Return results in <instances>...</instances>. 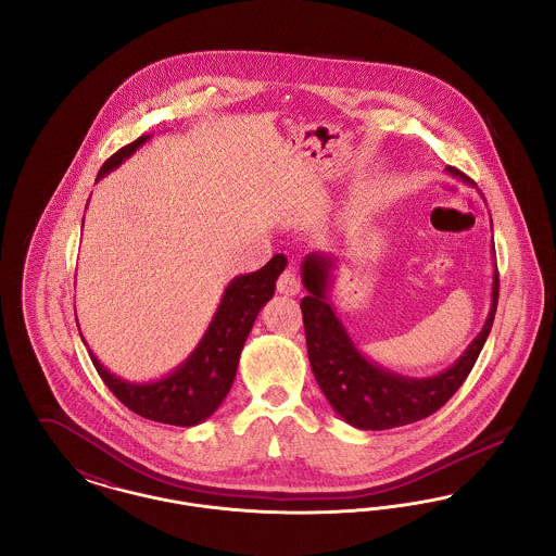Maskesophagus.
Instances as JSON below:
<instances>
[{"label": "esophagus", "instance_id": "34e87169", "mask_svg": "<svg viewBox=\"0 0 556 556\" xmlns=\"http://www.w3.org/2000/svg\"><path fill=\"white\" fill-rule=\"evenodd\" d=\"M277 291L286 295H295L300 291V279L295 277L293 268H286L277 279Z\"/></svg>", "mask_w": 556, "mask_h": 556}]
</instances>
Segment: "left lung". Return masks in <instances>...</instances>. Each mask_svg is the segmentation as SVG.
<instances>
[{
	"mask_svg": "<svg viewBox=\"0 0 556 556\" xmlns=\"http://www.w3.org/2000/svg\"><path fill=\"white\" fill-rule=\"evenodd\" d=\"M331 268L329 256L308 254L304 258L302 281L308 295L302 298L300 308L308 361L333 410L345 424L370 431L415 424L440 410L463 386L490 336L498 306V270H494L492 306L479 336L452 367L417 379L383 369L358 352L327 298Z\"/></svg>",
	"mask_w": 556,
	"mask_h": 556,
	"instance_id": "left-lung-1",
	"label": "left lung"
}]
</instances>
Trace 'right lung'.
<instances>
[{
	"instance_id": "add662e5",
	"label": "right lung",
	"mask_w": 556,
	"mask_h": 556,
	"mask_svg": "<svg viewBox=\"0 0 556 556\" xmlns=\"http://www.w3.org/2000/svg\"><path fill=\"white\" fill-rule=\"evenodd\" d=\"M148 139L150 135H141L112 154L100 168L98 179L123 164ZM286 265L288 258L277 254L261 270L236 277L223 293L202 342L187 356L181 367L164 379L150 383L125 381L112 375L89 350L93 367L110 392L139 417L179 427L202 424L229 394L238 372L241 348L261 308L273 298L275 281Z\"/></svg>"
}]
</instances>
